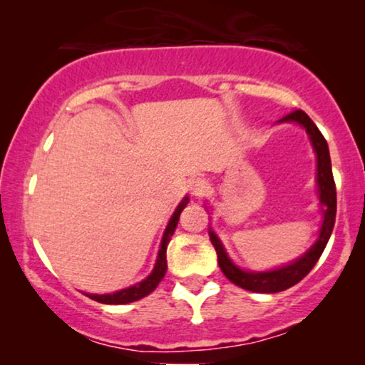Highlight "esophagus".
<instances>
[{
    "label": "esophagus",
    "instance_id": "esophagus-1",
    "mask_svg": "<svg viewBox=\"0 0 365 365\" xmlns=\"http://www.w3.org/2000/svg\"><path fill=\"white\" fill-rule=\"evenodd\" d=\"M209 191V182L202 178H196L191 181V194L196 197H202Z\"/></svg>",
    "mask_w": 365,
    "mask_h": 365
}]
</instances>
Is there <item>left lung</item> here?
Masks as SVG:
<instances>
[{
	"mask_svg": "<svg viewBox=\"0 0 365 365\" xmlns=\"http://www.w3.org/2000/svg\"><path fill=\"white\" fill-rule=\"evenodd\" d=\"M277 123H297L306 129L311 139L314 151L317 156V186H319V199L324 206V221L319 231V237L314 246L309 251L296 259L289 266L274 269V271L266 272H252L244 271V269L237 267L231 259H229L226 249H224L222 242L214 234V231H209V237L214 249L217 252V262L221 271L224 272L229 281L236 286L246 289V291L252 292H264V294H274L286 291V289L296 286L301 282L304 277L311 272V269L316 266V262L321 257L324 249L327 246L329 237H331L334 222H336V211H337V196H336V182H334L332 176V166H331V156H329V146L326 138L319 131L316 124L311 118L307 116L302 109H296V111L289 113L287 116L279 119Z\"/></svg>",
	"mask_w": 365,
	"mask_h": 365,
	"instance_id": "obj_1",
	"label": "left lung"
}]
</instances>
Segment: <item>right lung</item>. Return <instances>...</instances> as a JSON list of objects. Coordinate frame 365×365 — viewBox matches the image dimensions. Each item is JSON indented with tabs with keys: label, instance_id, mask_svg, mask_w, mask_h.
I'll return each instance as SVG.
<instances>
[{
	"label": "right lung",
	"instance_id": "1",
	"mask_svg": "<svg viewBox=\"0 0 365 365\" xmlns=\"http://www.w3.org/2000/svg\"><path fill=\"white\" fill-rule=\"evenodd\" d=\"M187 202H189V199L184 197L181 204L178 206L176 211H174L171 221H169L166 231H164L161 247H159L158 259H156V264H154L153 272L149 274L144 281L134 284V286H131V287L121 289V291H116L113 294H88V297H91L93 301L101 302V304H129V302L139 301V299L146 297L148 294H151L154 289L158 287V284L163 281L164 274H166V271H168V261H166L168 244H169V241H171V236L174 234V231H176L179 216H181L182 209L186 207Z\"/></svg>",
	"mask_w": 365,
	"mask_h": 365
}]
</instances>
